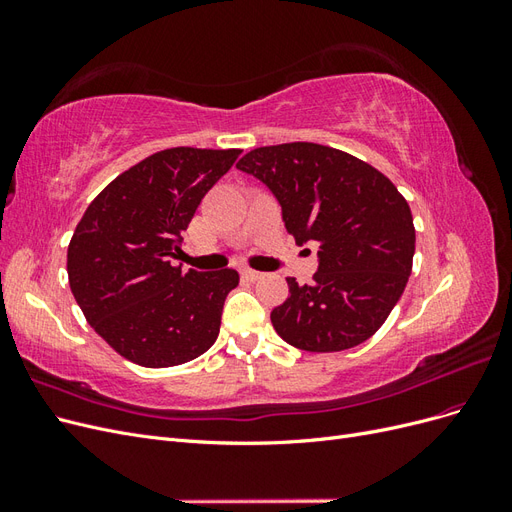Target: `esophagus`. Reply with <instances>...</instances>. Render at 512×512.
Wrapping results in <instances>:
<instances>
[{"instance_id":"1","label":"esophagus","mask_w":512,"mask_h":512,"mask_svg":"<svg viewBox=\"0 0 512 512\" xmlns=\"http://www.w3.org/2000/svg\"><path fill=\"white\" fill-rule=\"evenodd\" d=\"M241 275L245 277V280H250V282H256V280H260V277H262V273L254 271V269H243Z\"/></svg>"}]
</instances>
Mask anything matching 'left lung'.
I'll list each match as a JSON object with an SVG mask.
<instances>
[{"instance_id":"left-lung-1","label":"left lung","mask_w":512,"mask_h":512,"mask_svg":"<svg viewBox=\"0 0 512 512\" xmlns=\"http://www.w3.org/2000/svg\"><path fill=\"white\" fill-rule=\"evenodd\" d=\"M237 168L271 190L297 245H320L314 282L286 280L290 297L271 312L277 335L307 352L363 344L389 318L412 271L406 198L374 166L316 143L258 147Z\"/></svg>"}]
</instances>
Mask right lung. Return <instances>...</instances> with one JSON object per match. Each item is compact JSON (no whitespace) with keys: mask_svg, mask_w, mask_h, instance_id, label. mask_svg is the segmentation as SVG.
Returning a JSON list of instances; mask_svg holds the SVG:
<instances>
[{"mask_svg":"<svg viewBox=\"0 0 512 512\" xmlns=\"http://www.w3.org/2000/svg\"><path fill=\"white\" fill-rule=\"evenodd\" d=\"M241 149L153 153L91 200L68 245V280L96 333L143 367H173L207 352L220 333L235 269L175 267L183 230Z\"/></svg>","mask_w":512,"mask_h":512,"instance_id":"1","label":"right lung"}]
</instances>
